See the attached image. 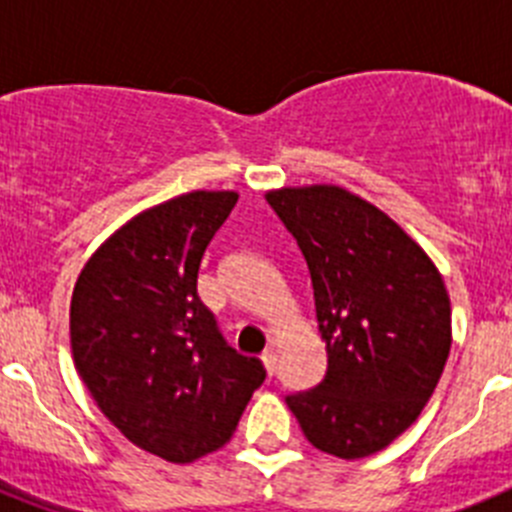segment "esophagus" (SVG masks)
<instances>
[{
	"label": "esophagus",
	"instance_id": "1",
	"mask_svg": "<svg viewBox=\"0 0 512 512\" xmlns=\"http://www.w3.org/2000/svg\"><path fill=\"white\" fill-rule=\"evenodd\" d=\"M261 361H264L266 372H269V374L277 372V354H274V348H266L264 356H261Z\"/></svg>",
	"mask_w": 512,
	"mask_h": 512
}]
</instances>
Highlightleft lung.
Instances as JSON below:
<instances>
[{
  "label": "left lung",
  "mask_w": 512,
  "mask_h": 512,
  "mask_svg": "<svg viewBox=\"0 0 512 512\" xmlns=\"http://www.w3.org/2000/svg\"><path fill=\"white\" fill-rule=\"evenodd\" d=\"M266 202L310 271L328 369L284 397L315 449L361 459L420 415L451 348V305L423 248L341 187L279 189Z\"/></svg>",
  "instance_id": "8db88e82"
}]
</instances>
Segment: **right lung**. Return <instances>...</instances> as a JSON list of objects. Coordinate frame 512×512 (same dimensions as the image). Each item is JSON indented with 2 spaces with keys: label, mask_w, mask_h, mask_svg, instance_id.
Instances as JSON below:
<instances>
[{
  "label": "right lung",
  "mask_w": 512,
  "mask_h": 512,
  "mask_svg": "<svg viewBox=\"0 0 512 512\" xmlns=\"http://www.w3.org/2000/svg\"><path fill=\"white\" fill-rule=\"evenodd\" d=\"M235 202L189 192L140 212L99 246L71 297L76 372L94 402L128 441L174 464L230 441L266 379L197 297L202 256Z\"/></svg>",
  "instance_id": "add662e5"
}]
</instances>
